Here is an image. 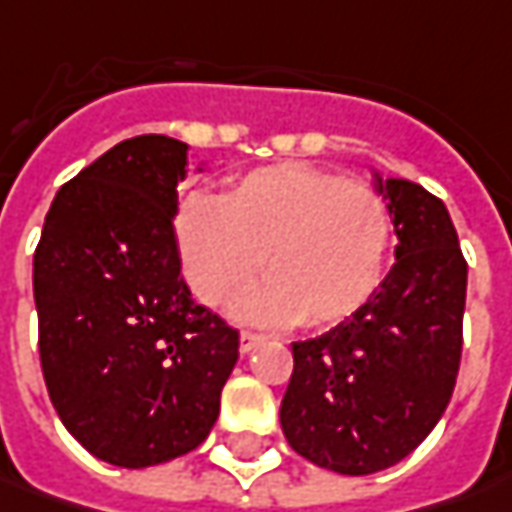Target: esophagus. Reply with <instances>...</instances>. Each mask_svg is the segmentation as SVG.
<instances>
[{"label": "esophagus", "mask_w": 512, "mask_h": 512, "mask_svg": "<svg viewBox=\"0 0 512 512\" xmlns=\"http://www.w3.org/2000/svg\"><path fill=\"white\" fill-rule=\"evenodd\" d=\"M260 343H263V337H260V334H255V331H246V328L240 331V351H243V354L255 351Z\"/></svg>", "instance_id": "34e87169"}]
</instances>
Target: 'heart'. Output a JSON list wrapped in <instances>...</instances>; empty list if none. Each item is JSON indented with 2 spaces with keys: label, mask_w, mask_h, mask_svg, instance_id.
I'll list each match as a JSON object with an SVG mask.
<instances>
[{
  "label": "heart",
  "mask_w": 512,
  "mask_h": 512,
  "mask_svg": "<svg viewBox=\"0 0 512 512\" xmlns=\"http://www.w3.org/2000/svg\"><path fill=\"white\" fill-rule=\"evenodd\" d=\"M195 297L218 309L255 283L243 314L260 323L328 328L348 320L385 277L394 221L365 181L277 164L243 175L221 201L189 198L175 221Z\"/></svg>",
  "instance_id": "heart-1"
}]
</instances>
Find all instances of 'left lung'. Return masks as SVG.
Returning a JSON list of instances; mask_svg holds the SVG:
<instances>
[{
    "mask_svg": "<svg viewBox=\"0 0 512 512\" xmlns=\"http://www.w3.org/2000/svg\"><path fill=\"white\" fill-rule=\"evenodd\" d=\"M397 263L345 323L291 343L280 425L303 459L343 476L402 462L445 414L462 360L467 260L445 203L391 178Z\"/></svg>",
    "mask_w": 512,
    "mask_h": 512,
    "instance_id": "1",
    "label": "left lung"
}]
</instances>
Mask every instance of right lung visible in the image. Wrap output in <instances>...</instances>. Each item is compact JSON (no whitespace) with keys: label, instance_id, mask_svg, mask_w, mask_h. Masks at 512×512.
I'll return each instance as SVG.
<instances>
[{"label":"right lung","instance_id":"right-lung-1","mask_svg":"<svg viewBox=\"0 0 512 512\" xmlns=\"http://www.w3.org/2000/svg\"><path fill=\"white\" fill-rule=\"evenodd\" d=\"M184 175V141L115 144L56 192L33 255L50 402L84 448L118 467L198 448L238 362V328L198 306L181 274Z\"/></svg>","mask_w":512,"mask_h":512}]
</instances>
